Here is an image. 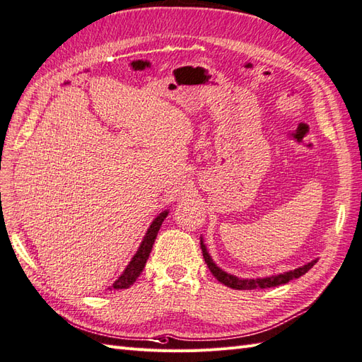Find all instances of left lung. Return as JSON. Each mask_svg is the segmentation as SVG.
Listing matches in <instances>:
<instances>
[{
  "label": "left lung",
  "mask_w": 362,
  "mask_h": 362,
  "mask_svg": "<svg viewBox=\"0 0 362 362\" xmlns=\"http://www.w3.org/2000/svg\"><path fill=\"white\" fill-rule=\"evenodd\" d=\"M200 248H202V253H204V259L209 268V272L213 273V276L221 284L226 285V287H231L234 290H255V288L277 287V285H282V284H287L293 279H298V277L305 274L310 268L316 264V260H312V262H308L307 265L299 267V268H296V270H291L287 273H281V274L270 276V277H259V279H239L238 276H233V274H228L226 272L221 270V268L213 262L211 256L208 255L206 247L204 245V240H200Z\"/></svg>",
  "instance_id": "obj_1"
}]
</instances>
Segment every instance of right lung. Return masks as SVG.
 I'll return each mask as SVG.
<instances>
[{"mask_svg":"<svg viewBox=\"0 0 362 362\" xmlns=\"http://www.w3.org/2000/svg\"><path fill=\"white\" fill-rule=\"evenodd\" d=\"M168 216V211H163L158 214L156 219L153 221V223H151V226L146 231V236L143 238L140 247L137 250V253L134 255V257L131 259V262L128 264V267L124 268V272L120 274L119 279H117L112 287L115 290H122V288H129L131 285L136 282L137 277L140 276V273L143 272V268H145V264L146 260L149 257V253L151 250H153V245H154V240L157 238V233L158 230H160V226L163 223V221L166 219Z\"/></svg>","mask_w":362,"mask_h":362,"instance_id":"obj_1","label":"right lung"}]
</instances>
